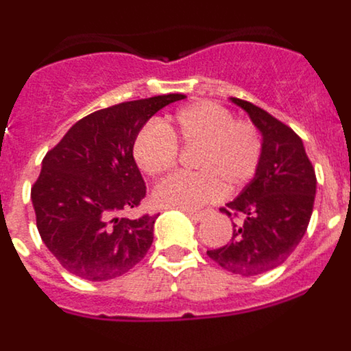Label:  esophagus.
<instances>
[{"label":"esophagus","instance_id":"esophagus-1","mask_svg":"<svg viewBox=\"0 0 351 351\" xmlns=\"http://www.w3.org/2000/svg\"><path fill=\"white\" fill-rule=\"evenodd\" d=\"M186 214L190 216V219H193V221H202L204 218H206V210H200V213H193V210H186Z\"/></svg>","mask_w":351,"mask_h":351}]
</instances>
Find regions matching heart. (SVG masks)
Wrapping results in <instances>:
<instances>
[{
    "label": "heart",
    "mask_w": 351,
    "mask_h": 351,
    "mask_svg": "<svg viewBox=\"0 0 351 351\" xmlns=\"http://www.w3.org/2000/svg\"><path fill=\"white\" fill-rule=\"evenodd\" d=\"M166 130L145 125L133 141V158L149 178H161L178 163V145L197 149L193 176H172L153 193L158 207L193 210L213 202L219 185L226 193L243 190L262 163V135L247 121H235L228 108L193 101L165 121Z\"/></svg>",
    "instance_id": "heart-1"
}]
</instances>
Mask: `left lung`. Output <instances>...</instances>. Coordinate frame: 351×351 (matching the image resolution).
<instances>
[{
    "label": "left lung",
    "mask_w": 351,
    "mask_h": 351,
    "mask_svg": "<svg viewBox=\"0 0 351 351\" xmlns=\"http://www.w3.org/2000/svg\"><path fill=\"white\" fill-rule=\"evenodd\" d=\"M230 100L262 133L263 156L253 181L219 209L237 219L232 223V243L207 255L228 272L256 276L281 265L299 246L311 219L316 176L290 126L250 101Z\"/></svg>",
    "instance_id": "obj_1"
}]
</instances>
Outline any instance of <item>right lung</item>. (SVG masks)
Wrapping results in <instances>:
<instances>
[{"label":"right lung","mask_w":351,"mask_h":351,"mask_svg":"<svg viewBox=\"0 0 351 351\" xmlns=\"http://www.w3.org/2000/svg\"><path fill=\"white\" fill-rule=\"evenodd\" d=\"M182 98L161 95L96 110L45 154L31 200L43 244L68 272L114 280L145 256L156 216H123L145 197L133 141L160 108Z\"/></svg>","instance_id":"right-lung-1"}]
</instances>
